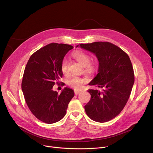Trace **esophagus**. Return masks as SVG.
<instances>
[{"label":"esophagus","mask_w":153,"mask_h":153,"mask_svg":"<svg viewBox=\"0 0 153 153\" xmlns=\"http://www.w3.org/2000/svg\"><path fill=\"white\" fill-rule=\"evenodd\" d=\"M80 92V91H79V90H74V94L76 95L78 94Z\"/></svg>","instance_id":"34e87169"}]
</instances>
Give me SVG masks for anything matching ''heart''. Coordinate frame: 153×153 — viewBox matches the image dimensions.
I'll return each instance as SVG.
<instances>
[{"mask_svg": "<svg viewBox=\"0 0 153 153\" xmlns=\"http://www.w3.org/2000/svg\"><path fill=\"white\" fill-rule=\"evenodd\" d=\"M73 57L79 63L85 67V70L88 73H93L96 71L97 65L96 59H90V55L86 52L77 50L73 53ZM68 62L67 59H64L61 62L60 69L63 74H66L68 73ZM85 80L83 78L75 76H70L67 80V83L70 87L75 89H79L85 83Z\"/></svg>", "mask_w": 153, "mask_h": 153, "instance_id": "1", "label": "heart"}]
</instances>
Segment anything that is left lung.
<instances>
[{"mask_svg":"<svg viewBox=\"0 0 153 153\" xmlns=\"http://www.w3.org/2000/svg\"><path fill=\"white\" fill-rule=\"evenodd\" d=\"M80 46L95 54L99 62L97 74L89 85L103 89L88 90L91 99L85 106V112L94 121H110L123 110L131 92L134 82L131 62L125 51L110 42L80 43Z\"/></svg>","mask_w":153,"mask_h":153,"instance_id":"left-lung-1","label":"left lung"}]
</instances>
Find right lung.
Listing matches in <instances>:
<instances>
[{"instance_id":"1","label":"right lung","mask_w":153,"mask_h":153,"mask_svg":"<svg viewBox=\"0 0 153 153\" xmlns=\"http://www.w3.org/2000/svg\"><path fill=\"white\" fill-rule=\"evenodd\" d=\"M73 48L70 45L51 43L34 53L27 62L22 90L30 110L43 122L50 124L60 120L74 97L73 90L67 87L60 94L53 90L63 76L61 62Z\"/></svg>"}]
</instances>
